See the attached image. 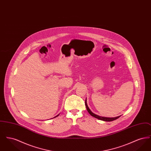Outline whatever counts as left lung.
<instances>
[{
	"mask_svg": "<svg viewBox=\"0 0 151 151\" xmlns=\"http://www.w3.org/2000/svg\"><path fill=\"white\" fill-rule=\"evenodd\" d=\"M85 104H86V109H87V111H88V113L90 114V115H92V116H93L94 118H97V119H99L101 121H106V122H110V121H114L115 119H118V118H119L121 116H116V117H113V118H109V117H104V116H101L99 115H96L95 114H94L90 110V109L88 107V105H87V102H86V99L85 101Z\"/></svg>",
	"mask_w": 151,
	"mask_h": 151,
	"instance_id": "left-lung-1",
	"label": "left lung"
}]
</instances>
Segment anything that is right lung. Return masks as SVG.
I'll list each match as a JSON object with an SVG mask.
<instances>
[{
  "instance_id": "add662e5",
  "label": "right lung",
  "mask_w": 151,
  "mask_h": 151,
  "mask_svg": "<svg viewBox=\"0 0 151 151\" xmlns=\"http://www.w3.org/2000/svg\"><path fill=\"white\" fill-rule=\"evenodd\" d=\"M59 114H58V115H57V116H55V117H54V118H55V117H57V116H58V115H59Z\"/></svg>"
}]
</instances>
